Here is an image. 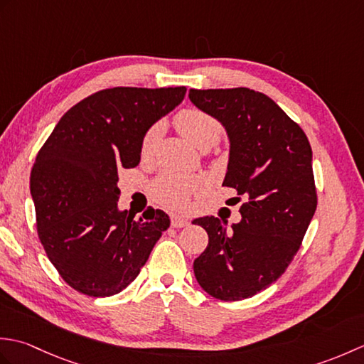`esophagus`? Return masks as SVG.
<instances>
[{"mask_svg": "<svg viewBox=\"0 0 364 364\" xmlns=\"http://www.w3.org/2000/svg\"><path fill=\"white\" fill-rule=\"evenodd\" d=\"M188 225H189V220L186 218H183V215H178V214H172V227L173 228H183Z\"/></svg>", "mask_w": 364, "mask_h": 364, "instance_id": "esophagus-1", "label": "esophagus"}]
</instances>
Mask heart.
<instances>
[{
    "label": "heart",
    "instance_id": "1",
    "mask_svg": "<svg viewBox=\"0 0 364 364\" xmlns=\"http://www.w3.org/2000/svg\"><path fill=\"white\" fill-rule=\"evenodd\" d=\"M175 125L178 131L192 145L197 146V149L203 145H214L220 139L223 131L218 119L202 109H196V107L178 112L175 117ZM159 125H153L144 134L141 144L142 156H146V154L151 153L159 136ZM197 188L198 181L194 176L167 172L156 178V181L151 186V192L153 197L161 203L170 206H181L188 202L189 194Z\"/></svg>",
    "mask_w": 364,
    "mask_h": 364
}]
</instances>
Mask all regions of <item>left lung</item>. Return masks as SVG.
Wrapping results in <instances>:
<instances>
[{
	"mask_svg": "<svg viewBox=\"0 0 364 364\" xmlns=\"http://www.w3.org/2000/svg\"><path fill=\"white\" fill-rule=\"evenodd\" d=\"M189 100L225 128L230 154L223 184L244 198L241 220L231 227L214 215L194 220L210 237L194 274L215 299H249L282 277L313 219L318 197L311 145L261 92L191 89Z\"/></svg>",
	"mask_w": 364,
	"mask_h": 364,
	"instance_id": "8db88e82",
	"label": "left lung"
}]
</instances>
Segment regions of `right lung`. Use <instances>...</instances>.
<instances>
[{"mask_svg": "<svg viewBox=\"0 0 364 364\" xmlns=\"http://www.w3.org/2000/svg\"><path fill=\"white\" fill-rule=\"evenodd\" d=\"M186 87H114L68 109L31 170L37 233L60 277L90 297L119 294L149 259L168 215L119 210V168L141 161L144 134Z\"/></svg>", "mask_w": 364, "mask_h": 364, "instance_id": "obj_1", "label": "right lung"}]
</instances>
